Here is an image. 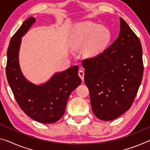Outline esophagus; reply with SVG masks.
Returning a JSON list of instances; mask_svg holds the SVG:
<instances>
[{"label":"esophagus","mask_w":150,"mask_h":150,"mask_svg":"<svg viewBox=\"0 0 150 150\" xmlns=\"http://www.w3.org/2000/svg\"><path fill=\"white\" fill-rule=\"evenodd\" d=\"M78 76H79L80 78H81L82 81H84V72L82 70H80L78 71Z\"/></svg>","instance_id":"obj_1"}]
</instances>
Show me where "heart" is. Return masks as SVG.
<instances>
[{"label":"heart","instance_id":"heart-1","mask_svg":"<svg viewBox=\"0 0 150 150\" xmlns=\"http://www.w3.org/2000/svg\"><path fill=\"white\" fill-rule=\"evenodd\" d=\"M110 41L109 30L93 25L85 29H79L75 33L73 44L76 47H85L84 52L87 56L95 57L105 51Z\"/></svg>","mask_w":150,"mask_h":150}]
</instances>
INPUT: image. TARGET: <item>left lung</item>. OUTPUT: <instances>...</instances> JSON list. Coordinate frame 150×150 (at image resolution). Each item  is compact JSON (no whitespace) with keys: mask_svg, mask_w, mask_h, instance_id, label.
Returning a JSON list of instances; mask_svg holds the SVG:
<instances>
[{"mask_svg":"<svg viewBox=\"0 0 150 150\" xmlns=\"http://www.w3.org/2000/svg\"><path fill=\"white\" fill-rule=\"evenodd\" d=\"M82 64L96 117L111 121L129 109L144 74L142 47L121 17L118 38L100 56L85 59Z\"/></svg>","mask_w":150,"mask_h":150,"instance_id":"8db88e82","label":"left lung"}]
</instances>
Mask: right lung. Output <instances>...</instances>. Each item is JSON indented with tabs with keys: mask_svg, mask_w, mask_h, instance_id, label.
I'll use <instances>...</instances> for the list:
<instances>
[{
	"mask_svg": "<svg viewBox=\"0 0 150 150\" xmlns=\"http://www.w3.org/2000/svg\"><path fill=\"white\" fill-rule=\"evenodd\" d=\"M35 22V17H29L11 38L6 74L15 100L25 113L40 123H53L63 116L69 96L82 80L78 76V66L55 74L49 81L40 86L25 78L19 63V48L21 38Z\"/></svg>",
	"mask_w": 150,
	"mask_h": 150,
	"instance_id": "right-lung-1",
	"label": "right lung"
}]
</instances>
